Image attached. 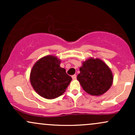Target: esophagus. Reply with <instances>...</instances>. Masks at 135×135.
Masks as SVG:
<instances>
[{"label": "esophagus", "mask_w": 135, "mask_h": 135, "mask_svg": "<svg viewBox=\"0 0 135 135\" xmlns=\"http://www.w3.org/2000/svg\"><path fill=\"white\" fill-rule=\"evenodd\" d=\"M72 79H73V80H76V79H77V75H73L72 76Z\"/></svg>", "instance_id": "34e87169"}]
</instances>
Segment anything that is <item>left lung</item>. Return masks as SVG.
Instances as JSON below:
<instances>
[{"instance_id":"8db88e82","label":"left lung","mask_w":135,"mask_h":135,"mask_svg":"<svg viewBox=\"0 0 135 135\" xmlns=\"http://www.w3.org/2000/svg\"><path fill=\"white\" fill-rule=\"evenodd\" d=\"M77 79L83 89L93 96H100L112 86L113 74L110 69L100 59L90 58L83 63Z\"/></svg>"}]
</instances>
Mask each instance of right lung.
<instances>
[{
  "mask_svg": "<svg viewBox=\"0 0 135 135\" xmlns=\"http://www.w3.org/2000/svg\"><path fill=\"white\" fill-rule=\"evenodd\" d=\"M61 60L48 55L38 60L30 72L31 85L37 93L46 99H54L62 95L72 77L65 69L60 67Z\"/></svg>",
  "mask_w": 135,
  "mask_h": 135,
  "instance_id": "obj_1",
  "label": "right lung"
}]
</instances>
